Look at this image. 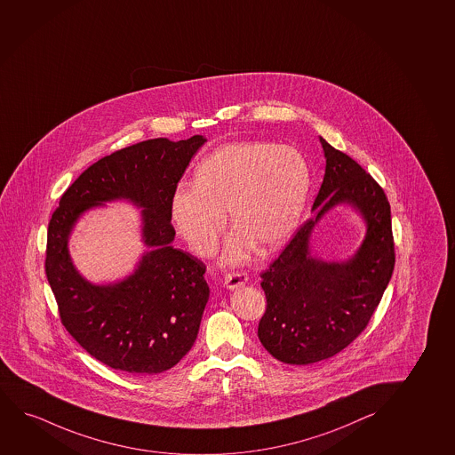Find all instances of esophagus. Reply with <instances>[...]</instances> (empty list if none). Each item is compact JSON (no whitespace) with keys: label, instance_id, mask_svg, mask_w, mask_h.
Listing matches in <instances>:
<instances>
[{"label":"esophagus","instance_id":"34e87169","mask_svg":"<svg viewBox=\"0 0 455 455\" xmlns=\"http://www.w3.org/2000/svg\"><path fill=\"white\" fill-rule=\"evenodd\" d=\"M248 272L244 271H236L232 272V274H228L225 278L226 288L229 289H236L242 288L248 282Z\"/></svg>","mask_w":455,"mask_h":455}]
</instances>
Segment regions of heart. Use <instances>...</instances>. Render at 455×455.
Segmentation results:
<instances>
[{
	"label": "heart",
	"instance_id": "1",
	"mask_svg": "<svg viewBox=\"0 0 455 455\" xmlns=\"http://www.w3.org/2000/svg\"><path fill=\"white\" fill-rule=\"evenodd\" d=\"M309 192V167L299 150L261 141L235 143L207 156L196 184H184L171 200V217L184 242L209 255L226 228L229 211L235 232L225 259L238 263L252 252H272L299 223Z\"/></svg>",
	"mask_w": 455,
	"mask_h": 455
}]
</instances>
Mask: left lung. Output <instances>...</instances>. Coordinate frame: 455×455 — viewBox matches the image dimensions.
<instances>
[{"instance_id": "1", "label": "left lung", "mask_w": 455, "mask_h": 455, "mask_svg": "<svg viewBox=\"0 0 455 455\" xmlns=\"http://www.w3.org/2000/svg\"><path fill=\"white\" fill-rule=\"evenodd\" d=\"M322 141L326 171L312 209L282 253L259 276L266 312L259 339L272 357L311 364L343 351L368 326L395 266L391 204L371 173L345 152ZM347 202L363 213L369 234L347 264L312 259L307 242L316 219Z\"/></svg>"}]
</instances>
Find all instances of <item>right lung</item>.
Masks as SVG:
<instances>
[{
	"instance_id": "obj_1",
	"label": "right lung",
	"mask_w": 455,
	"mask_h": 455,
	"mask_svg": "<svg viewBox=\"0 0 455 455\" xmlns=\"http://www.w3.org/2000/svg\"><path fill=\"white\" fill-rule=\"evenodd\" d=\"M206 140H146L87 167L61 196L47 228V282L64 328L98 362L131 374L172 368L196 341L209 286L206 265L173 248L171 200ZM129 197L145 207V242L153 249L133 276L92 287L69 263L67 236L89 206Z\"/></svg>"
}]
</instances>
